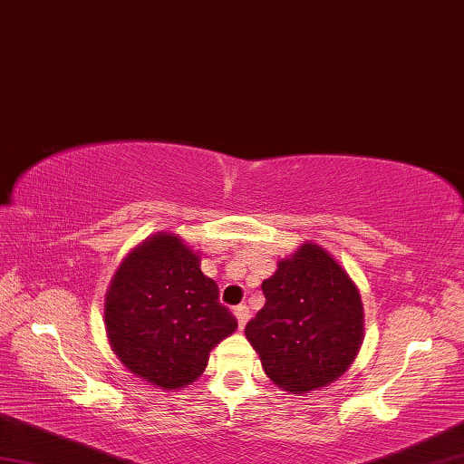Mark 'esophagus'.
<instances>
[{"instance_id": "34e87169", "label": "esophagus", "mask_w": 464, "mask_h": 464, "mask_svg": "<svg viewBox=\"0 0 464 464\" xmlns=\"http://www.w3.org/2000/svg\"><path fill=\"white\" fill-rule=\"evenodd\" d=\"M234 317L238 319L240 329L246 325V321H248V307H246V304H238V307H234Z\"/></svg>"}]
</instances>
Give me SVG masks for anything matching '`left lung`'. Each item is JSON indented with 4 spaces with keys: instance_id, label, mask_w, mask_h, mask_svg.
Listing matches in <instances>:
<instances>
[{
    "instance_id": "left-lung-1",
    "label": "left lung",
    "mask_w": 464,
    "mask_h": 464,
    "mask_svg": "<svg viewBox=\"0 0 464 464\" xmlns=\"http://www.w3.org/2000/svg\"><path fill=\"white\" fill-rule=\"evenodd\" d=\"M265 307L244 335L265 373L285 392L309 394L347 372L363 343L360 288L314 242L278 260L262 283Z\"/></svg>"
}]
</instances>
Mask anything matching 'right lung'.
<instances>
[{"instance_id": "right-lung-1", "label": "right lung", "mask_w": 464, "mask_h": 464, "mask_svg": "<svg viewBox=\"0 0 464 464\" xmlns=\"http://www.w3.org/2000/svg\"><path fill=\"white\" fill-rule=\"evenodd\" d=\"M199 260L179 236L157 232L123 258L104 295L111 349L160 390L194 383L209 352L238 327Z\"/></svg>"}]
</instances>
